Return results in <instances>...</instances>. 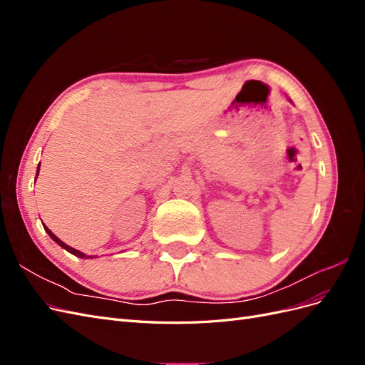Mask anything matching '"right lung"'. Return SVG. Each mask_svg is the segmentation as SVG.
Instances as JSON below:
<instances>
[{
	"label": "right lung",
	"mask_w": 365,
	"mask_h": 365,
	"mask_svg": "<svg viewBox=\"0 0 365 365\" xmlns=\"http://www.w3.org/2000/svg\"><path fill=\"white\" fill-rule=\"evenodd\" d=\"M39 168H41V163H39V165H38V170H36V178H38V175H39ZM43 225V224H42ZM43 230H46L47 231V235L54 240V242H56V244L58 245H61L63 250H67L68 252H71V254H74V256L76 257H81V259H93V257H97V256H86V254L85 252H82V251H79V250H74V248H71L70 245H67V244H63V242L58 237V236H54L53 233H51V230H48L46 225H43Z\"/></svg>",
	"instance_id": "obj_1"
}]
</instances>
